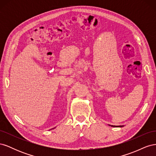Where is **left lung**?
Segmentation results:
<instances>
[{
  "instance_id": "left-lung-1",
  "label": "left lung",
  "mask_w": 156,
  "mask_h": 156,
  "mask_svg": "<svg viewBox=\"0 0 156 156\" xmlns=\"http://www.w3.org/2000/svg\"><path fill=\"white\" fill-rule=\"evenodd\" d=\"M112 127H122V126H111Z\"/></svg>"
}]
</instances>
